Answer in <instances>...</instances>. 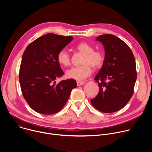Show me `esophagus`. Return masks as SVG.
<instances>
[{
	"mask_svg": "<svg viewBox=\"0 0 152 152\" xmlns=\"http://www.w3.org/2000/svg\"><path fill=\"white\" fill-rule=\"evenodd\" d=\"M76 83H77V86H80V85H83V84L85 83V82H84L79 81V80H77V81H76Z\"/></svg>",
	"mask_w": 152,
	"mask_h": 152,
	"instance_id": "obj_1",
	"label": "esophagus"
}]
</instances>
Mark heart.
I'll return each mask as SVG.
<instances>
[{
  "instance_id": "1",
  "label": "heart",
  "mask_w": 152,
  "mask_h": 152,
  "mask_svg": "<svg viewBox=\"0 0 152 152\" xmlns=\"http://www.w3.org/2000/svg\"><path fill=\"white\" fill-rule=\"evenodd\" d=\"M76 49L84 55L82 62L83 65L68 70L66 72V76L69 79L82 80L91 75L92 72L91 66L97 69L103 66L104 54L101 50H94V48L86 42H80ZM57 61L61 66L68 67L71 63L70 56L66 50H61L57 55Z\"/></svg>"
}]
</instances>
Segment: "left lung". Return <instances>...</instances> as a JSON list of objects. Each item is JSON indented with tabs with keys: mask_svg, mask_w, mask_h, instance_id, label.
<instances>
[{
	"mask_svg": "<svg viewBox=\"0 0 152 152\" xmlns=\"http://www.w3.org/2000/svg\"><path fill=\"white\" fill-rule=\"evenodd\" d=\"M96 41L102 43L105 56L94 78L99 91L91 103L99 111L114 113L124 107L133 95L137 76L135 58L130 48L114 35H101Z\"/></svg>",
	"mask_w": 152,
	"mask_h": 152,
	"instance_id": "obj_1",
	"label": "left lung"
}]
</instances>
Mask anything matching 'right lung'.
<instances>
[{
  "label": "right lung",
  "mask_w": 152,
  "mask_h": 152,
  "mask_svg": "<svg viewBox=\"0 0 152 152\" xmlns=\"http://www.w3.org/2000/svg\"><path fill=\"white\" fill-rule=\"evenodd\" d=\"M73 38L47 34L30 43L23 54L19 72L21 90L29 106L38 113L51 115L59 111L77 86L73 79L55 81L64 75L57 55Z\"/></svg>",
  "instance_id": "1"
}]
</instances>
